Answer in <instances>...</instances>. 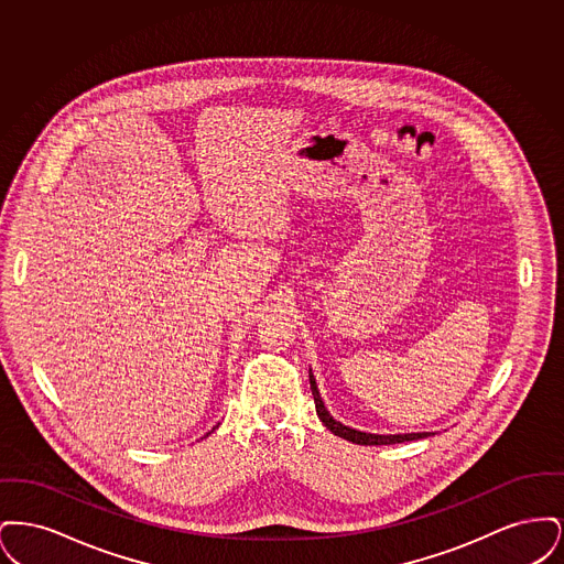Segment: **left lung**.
Segmentation results:
<instances>
[{"label":"left lung","mask_w":564,"mask_h":564,"mask_svg":"<svg viewBox=\"0 0 564 564\" xmlns=\"http://www.w3.org/2000/svg\"><path fill=\"white\" fill-rule=\"evenodd\" d=\"M311 378V391H313V398H315V408H317V416L322 419L323 425L327 430L332 431L334 435L343 437V440H349L352 444H361V446H387V444H402V442H412V440H421V437H427L430 433H403V435H376V433H364V431L350 430L347 425L338 423L322 402V395H319V389H317V382L313 375H308Z\"/></svg>","instance_id":"1"}]
</instances>
